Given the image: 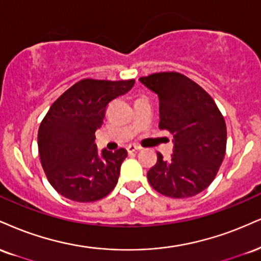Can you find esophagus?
Masks as SVG:
<instances>
[{
	"mask_svg": "<svg viewBox=\"0 0 261 261\" xmlns=\"http://www.w3.org/2000/svg\"><path fill=\"white\" fill-rule=\"evenodd\" d=\"M126 149L128 153H135V152H137V150H140L141 147L135 146V144H128V146L126 147Z\"/></svg>",
	"mask_w": 261,
	"mask_h": 261,
	"instance_id": "1",
	"label": "esophagus"
}]
</instances>
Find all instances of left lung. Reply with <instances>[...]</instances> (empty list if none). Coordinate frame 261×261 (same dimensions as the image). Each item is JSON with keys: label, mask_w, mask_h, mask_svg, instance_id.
I'll return each instance as SVG.
<instances>
[{"label": "left lung", "mask_w": 261, "mask_h": 261, "mask_svg": "<svg viewBox=\"0 0 261 261\" xmlns=\"http://www.w3.org/2000/svg\"><path fill=\"white\" fill-rule=\"evenodd\" d=\"M159 99V128L174 136V153L147 172L156 192L171 198L196 196L212 184L226 152V124L214 99L180 73L140 77Z\"/></svg>", "instance_id": "obj_1"}]
</instances>
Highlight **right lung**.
Segmentation results:
<instances>
[{"mask_svg":"<svg viewBox=\"0 0 261 261\" xmlns=\"http://www.w3.org/2000/svg\"><path fill=\"white\" fill-rule=\"evenodd\" d=\"M135 80L84 79L51 106L37 135L39 154L51 186L74 202H95L117 185L126 149L99 152L95 133L108 103L125 95Z\"/></svg>","mask_w":261,"mask_h":261,"instance_id":"add662e5","label":"right lung"}]
</instances>
